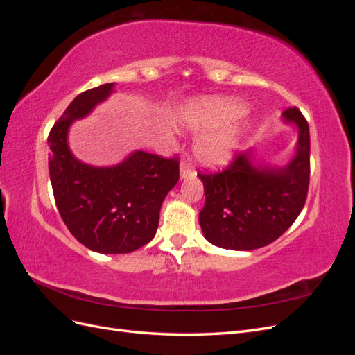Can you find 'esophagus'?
Listing matches in <instances>:
<instances>
[{
  "mask_svg": "<svg viewBox=\"0 0 355 355\" xmlns=\"http://www.w3.org/2000/svg\"><path fill=\"white\" fill-rule=\"evenodd\" d=\"M191 176H192L191 164L188 163V161H184V163H182V166H180L179 178H180V180H184V179H188V178H191Z\"/></svg>",
  "mask_w": 355,
  "mask_h": 355,
  "instance_id": "34e87169",
  "label": "esophagus"
}]
</instances>
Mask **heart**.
<instances>
[{"label":"heart","instance_id":"obj_1","mask_svg":"<svg viewBox=\"0 0 355 355\" xmlns=\"http://www.w3.org/2000/svg\"><path fill=\"white\" fill-rule=\"evenodd\" d=\"M247 105L232 96L194 99L180 110V121L188 130L201 135L194 146L197 163L206 168L227 166L247 132V124L231 123L245 114Z\"/></svg>","mask_w":355,"mask_h":355}]
</instances>
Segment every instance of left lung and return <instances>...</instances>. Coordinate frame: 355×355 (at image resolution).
I'll return each mask as SVG.
<instances>
[{"label":"left lung","instance_id":"obj_1","mask_svg":"<svg viewBox=\"0 0 355 355\" xmlns=\"http://www.w3.org/2000/svg\"><path fill=\"white\" fill-rule=\"evenodd\" d=\"M282 121L295 125L293 157L272 164L239 154L218 175H198L206 204L200 211L204 239L230 250H254L275 241L302 210L309 184V127L297 108L283 112Z\"/></svg>","mask_w":355,"mask_h":355}]
</instances>
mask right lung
I'll return each mask as SVG.
<instances>
[{
    "instance_id": "right-lung-1",
    "label": "right lung",
    "mask_w": 355,
    "mask_h": 355,
    "mask_svg": "<svg viewBox=\"0 0 355 355\" xmlns=\"http://www.w3.org/2000/svg\"><path fill=\"white\" fill-rule=\"evenodd\" d=\"M115 93V83L83 92L49 135V171L56 206L69 232L103 254L132 253L155 237L159 209L179 180L176 158L135 149L114 166L83 163L69 148L71 125Z\"/></svg>"
}]
</instances>
